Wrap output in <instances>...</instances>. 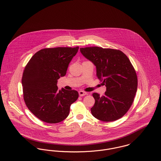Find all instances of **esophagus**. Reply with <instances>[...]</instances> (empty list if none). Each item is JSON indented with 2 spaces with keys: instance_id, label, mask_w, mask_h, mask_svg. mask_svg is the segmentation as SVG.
Here are the masks:
<instances>
[{
  "instance_id": "esophagus-1",
  "label": "esophagus",
  "mask_w": 161,
  "mask_h": 161,
  "mask_svg": "<svg viewBox=\"0 0 161 161\" xmlns=\"http://www.w3.org/2000/svg\"><path fill=\"white\" fill-rule=\"evenodd\" d=\"M86 94H87V92H84V91H79V96H81V97L83 96H85Z\"/></svg>"
}]
</instances>
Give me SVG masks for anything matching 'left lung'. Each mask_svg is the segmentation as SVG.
Here are the masks:
<instances>
[{"mask_svg":"<svg viewBox=\"0 0 161 161\" xmlns=\"http://www.w3.org/2000/svg\"><path fill=\"white\" fill-rule=\"evenodd\" d=\"M83 55L96 67V76L106 87L103 96L93 93L95 103L92 115L103 122L122 117L131 107L135 96L138 79L129 58L124 53L99 47L80 48Z\"/></svg>","mask_w":161,"mask_h":161,"instance_id":"left-lung-1","label":"left lung"}]
</instances>
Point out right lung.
I'll list each match as a JSON object with an SVG mask.
<instances>
[{
  "label": "right lung",
  "instance_id": "1",
  "mask_svg": "<svg viewBox=\"0 0 161 161\" xmlns=\"http://www.w3.org/2000/svg\"><path fill=\"white\" fill-rule=\"evenodd\" d=\"M79 47L43 49L31 58L23 73V98L28 109L41 120L57 124L65 120L72 103L78 97L75 90L58 89L57 80L67 68Z\"/></svg>",
  "mask_w": 161,
  "mask_h": 161
}]
</instances>
